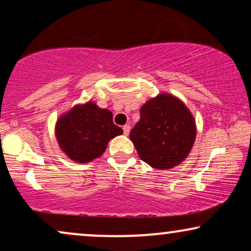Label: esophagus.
<instances>
[{
  "label": "esophagus",
  "mask_w": 251,
  "mask_h": 251,
  "mask_svg": "<svg viewBox=\"0 0 251 251\" xmlns=\"http://www.w3.org/2000/svg\"><path fill=\"white\" fill-rule=\"evenodd\" d=\"M123 132H125V135L126 136H128L129 135V132H130V126H128V125H126V126H123Z\"/></svg>",
  "instance_id": "obj_1"
}]
</instances>
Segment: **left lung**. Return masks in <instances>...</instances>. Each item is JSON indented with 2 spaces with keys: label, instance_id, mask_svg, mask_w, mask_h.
<instances>
[{
  "label": "left lung",
  "instance_id": "obj_1",
  "mask_svg": "<svg viewBox=\"0 0 251 251\" xmlns=\"http://www.w3.org/2000/svg\"><path fill=\"white\" fill-rule=\"evenodd\" d=\"M197 128L191 112L179 99L161 94L140 108V120L130 139L144 162L156 169H169L188 155Z\"/></svg>",
  "mask_w": 251,
  "mask_h": 251
}]
</instances>
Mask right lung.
Returning <instances> with one entry per match:
<instances>
[{"instance_id":"obj_1","label":"right lung","mask_w":251,"mask_h":251,"mask_svg":"<svg viewBox=\"0 0 251 251\" xmlns=\"http://www.w3.org/2000/svg\"><path fill=\"white\" fill-rule=\"evenodd\" d=\"M121 133L123 130L114 125L112 113L92 101L74 106L56 125L60 149L70 159L80 163L100 156L109 140Z\"/></svg>"}]
</instances>
